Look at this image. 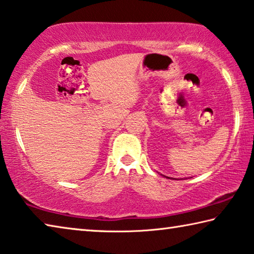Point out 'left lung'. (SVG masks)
Instances as JSON below:
<instances>
[{
    "label": "left lung",
    "instance_id": "8db88e82",
    "mask_svg": "<svg viewBox=\"0 0 254 254\" xmlns=\"http://www.w3.org/2000/svg\"><path fill=\"white\" fill-rule=\"evenodd\" d=\"M167 179H170V177H167Z\"/></svg>",
    "mask_w": 254,
    "mask_h": 254
}]
</instances>
